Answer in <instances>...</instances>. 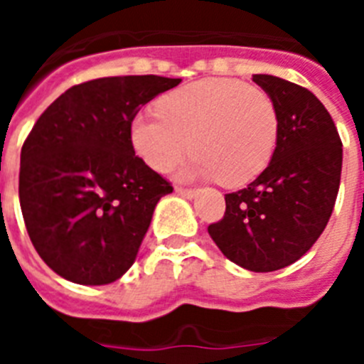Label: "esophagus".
<instances>
[{
	"label": "esophagus",
	"mask_w": 364,
	"mask_h": 364,
	"mask_svg": "<svg viewBox=\"0 0 364 364\" xmlns=\"http://www.w3.org/2000/svg\"><path fill=\"white\" fill-rule=\"evenodd\" d=\"M175 193L184 198H193L195 195H197V191H195V189H186V188H175Z\"/></svg>",
	"instance_id": "esophagus-1"
}]
</instances>
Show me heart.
I'll use <instances>...</instances> for the list:
<instances>
[{
    "mask_svg": "<svg viewBox=\"0 0 364 364\" xmlns=\"http://www.w3.org/2000/svg\"><path fill=\"white\" fill-rule=\"evenodd\" d=\"M279 140L272 96L237 78H204L167 92L156 114H136L131 144L151 169L167 171L195 151L184 175L218 178L226 188L255 180Z\"/></svg>",
    "mask_w": 364,
    "mask_h": 364,
    "instance_id": "1",
    "label": "heart"
}]
</instances>
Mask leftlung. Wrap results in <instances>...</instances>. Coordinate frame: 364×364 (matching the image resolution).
<instances>
[{
	"label": "left lung",
	"instance_id": "1",
	"mask_svg": "<svg viewBox=\"0 0 364 364\" xmlns=\"http://www.w3.org/2000/svg\"><path fill=\"white\" fill-rule=\"evenodd\" d=\"M279 112V140L252 184L228 193L226 213L208 233L224 255L250 272H275L301 259L333 211L343 144L330 112L304 87L253 74Z\"/></svg>",
	"mask_w": 364,
	"mask_h": 364
}]
</instances>
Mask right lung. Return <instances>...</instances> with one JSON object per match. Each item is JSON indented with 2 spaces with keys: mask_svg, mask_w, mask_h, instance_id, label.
Instances as JSON below:
<instances>
[{
  "mask_svg": "<svg viewBox=\"0 0 364 364\" xmlns=\"http://www.w3.org/2000/svg\"><path fill=\"white\" fill-rule=\"evenodd\" d=\"M182 82L111 76L56 98L21 147L19 205L38 255L60 277L100 286L133 266L153 211L173 191L134 154L131 122Z\"/></svg>",
  "mask_w": 364,
  "mask_h": 364,
  "instance_id": "right-lung-1",
  "label": "right lung"
}]
</instances>
